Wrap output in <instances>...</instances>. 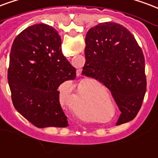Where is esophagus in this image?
I'll return each mask as SVG.
<instances>
[{
    "instance_id": "1",
    "label": "esophagus",
    "mask_w": 158,
    "mask_h": 158,
    "mask_svg": "<svg viewBox=\"0 0 158 158\" xmlns=\"http://www.w3.org/2000/svg\"><path fill=\"white\" fill-rule=\"evenodd\" d=\"M77 75H80V72H79V71H78V72H77Z\"/></svg>"
}]
</instances>
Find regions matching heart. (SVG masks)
<instances>
[{
    "label": "heart",
    "mask_w": 158,
    "mask_h": 158,
    "mask_svg": "<svg viewBox=\"0 0 158 158\" xmlns=\"http://www.w3.org/2000/svg\"><path fill=\"white\" fill-rule=\"evenodd\" d=\"M82 98H83V96H79V100H80V99H82Z\"/></svg>",
    "instance_id": "obj_1"
}]
</instances>
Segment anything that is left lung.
Segmentation results:
<instances>
[{"mask_svg": "<svg viewBox=\"0 0 158 158\" xmlns=\"http://www.w3.org/2000/svg\"><path fill=\"white\" fill-rule=\"evenodd\" d=\"M85 43L82 74L110 90L121 112L116 125L133 120L147 90L144 55L135 38L123 26L105 23L89 30Z\"/></svg>", "mask_w": 158, "mask_h": 158, "instance_id": "8db88e82", "label": "left lung"}]
</instances>
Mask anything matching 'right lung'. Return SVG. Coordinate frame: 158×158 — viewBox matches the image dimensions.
Wrapping results in <instances>:
<instances>
[{"instance_id": "obj_1", "label": "right lung", "mask_w": 158, "mask_h": 158, "mask_svg": "<svg viewBox=\"0 0 158 158\" xmlns=\"http://www.w3.org/2000/svg\"><path fill=\"white\" fill-rule=\"evenodd\" d=\"M75 77V68L63 54L61 37L52 27L35 24L15 38L7 73L11 100L35 127H67L58 89Z\"/></svg>"}]
</instances>
